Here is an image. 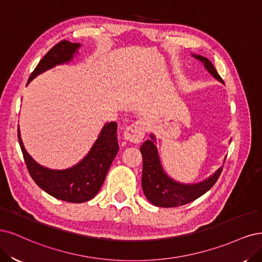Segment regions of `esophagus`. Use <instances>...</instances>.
<instances>
[{
    "mask_svg": "<svg viewBox=\"0 0 262 262\" xmlns=\"http://www.w3.org/2000/svg\"><path fill=\"white\" fill-rule=\"evenodd\" d=\"M146 124L143 121L138 120L130 124L124 132V138L134 143L140 142L146 134Z\"/></svg>",
    "mask_w": 262,
    "mask_h": 262,
    "instance_id": "1",
    "label": "esophagus"
}]
</instances>
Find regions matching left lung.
<instances>
[{"label":"left lung","instance_id":"left-lung-1","mask_svg":"<svg viewBox=\"0 0 262 262\" xmlns=\"http://www.w3.org/2000/svg\"><path fill=\"white\" fill-rule=\"evenodd\" d=\"M192 56L204 63L206 70L214 78L223 82L214 66L207 57L197 54H192ZM155 141V136L151 135V139L146 140L140 147L142 155L141 186L143 193L151 204L163 208L184 206L204 195L216 183L223 167L217 168L214 174L197 184H181L172 180L163 171Z\"/></svg>","mask_w":262,"mask_h":262}]
</instances>
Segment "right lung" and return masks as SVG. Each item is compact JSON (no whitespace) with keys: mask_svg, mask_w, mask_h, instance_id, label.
<instances>
[{"mask_svg":"<svg viewBox=\"0 0 262 262\" xmlns=\"http://www.w3.org/2000/svg\"><path fill=\"white\" fill-rule=\"evenodd\" d=\"M79 43L63 40L55 45L39 62L30 75L28 83L52 67L73 60ZM117 124L106 123L88 155L79 163L66 170H50L38 164L25 149L18 127V141L31 179L38 186L52 197L74 204L94 198L105 180L106 173L119 151Z\"/></svg>","mask_w":262,"mask_h":262,"instance_id":"add662e5","label":"right lung"}]
</instances>
